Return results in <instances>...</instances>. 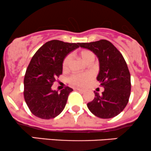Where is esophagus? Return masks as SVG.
Wrapping results in <instances>:
<instances>
[{
    "instance_id": "1",
    "label": "esophagus",
    "mask_w": 151,
    "mask_h": 151,
    "mask_svg": "<svg viewBox=\"0 0 151 151\" xmlns=\"http://www.w3.org/2000/svg\"><path fill=\"white\" fill-rule=\"evenodd\" d=\"M76 90H78V91H81V92H83V91H84V90H83V89L79 88H76Z\"/></svg>"
}]
</instances>
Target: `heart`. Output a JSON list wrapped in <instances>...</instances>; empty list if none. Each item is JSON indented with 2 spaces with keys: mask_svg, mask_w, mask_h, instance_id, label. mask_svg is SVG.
I'll list each match as a JSON object with an SVG mask.
<instances>
[{
  "mask_svg": "<svg viewBox=\"0 0 151 151\" xmlns=\"http://www.w3.org/2000/svg\"><path fill=\"white\" fill-rule=\"evenodd\" d=\"M79 57L86 63L89 64L92 63L95 59V54L91 50L83 49L78 52ZM72 57L70 55H68L64 58L63 61V69L67 70L70 65ZM92 79V76L90 73H78L73 74L68 78V83L72 86H85Z\"/></svg>",
  "mask_w": 151,
  "mask_h": 151,
  "instance_id": "obj_1",
  "label": "heart"
}]
</instances>
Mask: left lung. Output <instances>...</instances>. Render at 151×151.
Returning <instances> with one entry per match:
<instances>
[{"mask_svg": "<svg viewBox=\"0 0 151 151\" xmlns=\"http://www.w3.org/2000/svg\"><path fill=\"white\" fill-rule=\"evenodd\" d=\"M96 54L100 70L97 80L104 88L102 94L95 93V98L87 104L93 114L101 118L118 116L126 108L130 95V74L126 60L119 50L107 40L79 43Z\"/></svg>", "mask_w": 151, "mask_h": 151, "instance_id": "left-lung-1", "label": "left lung"}]
</instances>
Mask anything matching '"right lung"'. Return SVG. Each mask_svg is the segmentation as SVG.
<instances>
[{"mask_svg":"<svg viewBox=\"0 0 151 151\" xmlns=\"http://www.w3.org/2000/svg\"><path fill=\"white\" fill-rule=\"evenodd\" d=\"M79 43L53 40L42 45L34 54L24 77V98L30 112L42 119L58 116L65 108L73 89L68 86L58 91L51 86L62 74L63 61Z\"/></svg>","mask_w":151,"mask_h":151,"instance_id":"add662e5","label":"right lung"}]
</instances>
